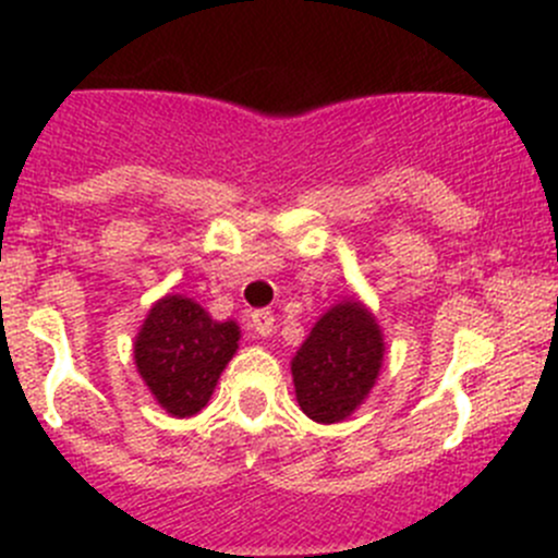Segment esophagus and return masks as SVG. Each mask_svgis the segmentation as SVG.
I'll return each instance as SVG.
<instances>
[{
	"label": "esophagus",
	"mask_w": 558,
	"mask_h": 558,
	"mask_svg": "<svg viewBox=\"0 0 558 558\" xmlns=\"http://www.w3.org/2000/svg\"><path fill=\"white\" fill-rule=\"evenodd\" d=\"M252 330H255V336H260V338L271 336L274 314L268 312V308H257V312H252Z\"/></svg>",
	"instance_id": "1"
}]
</instances>
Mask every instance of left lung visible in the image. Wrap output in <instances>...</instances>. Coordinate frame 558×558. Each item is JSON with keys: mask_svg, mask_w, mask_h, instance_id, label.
Returning a JSON list of instances; mask_svg holds the SVG:
<instances>
[{"mask_svg": "<svg viewBox=\"0 0 558 558\" xmlns=\"http://www.w3.org/2000/svg\"><path fill=\"white\" fill-rule=\"evenodd\" d=\"M384 349L378 319L357 295L327 308L290 363L301 411L319 424L352 416L376 387Z\"/></svg>", "mask_w": 558, "mask_h": 558, "instance_id": "obj_1", "label": "left lung"}]
</instances>
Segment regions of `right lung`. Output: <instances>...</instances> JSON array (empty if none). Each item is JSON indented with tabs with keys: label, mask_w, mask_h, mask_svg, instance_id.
Masks as SVG:
<instances>
[{
	"label": "right lung",
	"mask_w": 558,
	"mask_h": 558,
	"mask_svg": "<svg viewBox=\"0 0 558 558\" xmlns=\"http://www.w3.org/2000/svg\"><path fill=\"white\" fill-rule=\"evenodd\" d=\"M239 338L233 319H211L193 298L169 292L153 303L136 332L134 363L155 403L169 416H195L215 395Z\"/></svg>",
	"instance_id": "right-lung-1"
}]
</instances>
